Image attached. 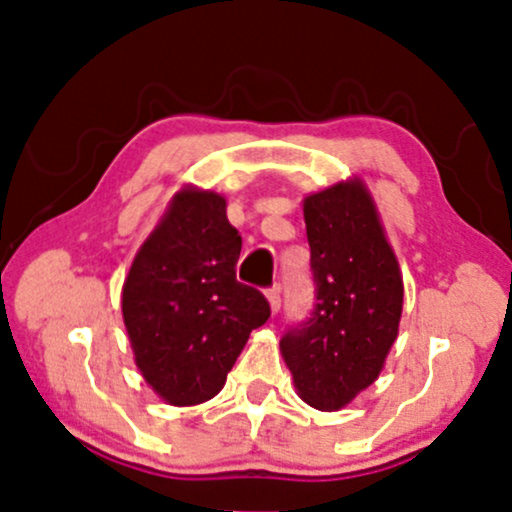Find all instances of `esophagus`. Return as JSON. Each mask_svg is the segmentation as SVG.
Segmentation results:
<instances>
[{
	"instance_id": "34e87169",
	"label": "esophagus",
	"mask_w": 512,
	"mask_h": 512,
	"mask_svg": "<svg viewBox=\"0 0 512 512\" xmlns=\"http://www.w3.org/2000/svg\"><path fill=\"white\" fill-rule=\"evenodd\" d=\"M265 296H268L270 310L279 312V307H282V293H279V286H270V289L265 291Z\"/></svg>"
}]
</instances>
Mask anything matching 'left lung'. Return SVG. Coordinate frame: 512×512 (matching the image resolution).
I'll return each mask as SVG.
<instances>
[{
    "mask_svg": "<svg viewBox=\"0 0 512 512\" xmlns=\"http://www.w3.org/2000/svg\"><path fill=\"white\" fill-rule=\"evenodd\" d=\"M314 303L282 335L300 398L338 410L375 382L398 335L403 279L361 181L305 198Z\"/></svg>",
    "mask_w": 512,
    "mask_h": 512,
    "instance_id": "obj_1",
    "label": "left lung"
}]
</instances>
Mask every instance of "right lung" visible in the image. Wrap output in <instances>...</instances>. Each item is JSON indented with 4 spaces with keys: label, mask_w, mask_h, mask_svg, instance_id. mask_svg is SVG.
<instances>
[{
    "label": "right lung",
    "mask_w": 512,
    "mask_h": 512,
    "mask_svg": "<svg viewBox=\"0 0 512 512\" xmlns=\"http://www.w3.org/2000/svg\"><path fill=\"white\" fill-rule=\"evenodd\" d=\"M242 237L212 191H181L142 244L123 286V321L144 380L172 405L219 394L249 333L270 317L237 282Z\"/></svg>",
    "instance_id": "1"
}]
</instances>
